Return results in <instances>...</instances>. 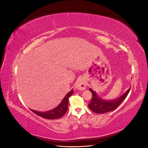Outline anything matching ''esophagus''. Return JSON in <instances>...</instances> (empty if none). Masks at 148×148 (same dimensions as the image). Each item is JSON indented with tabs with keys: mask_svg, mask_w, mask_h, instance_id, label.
I'll list each match as a JSON object with an SVG mask.
<instances>
[{
	"mask_svg": "<svg viewBox=\"0 0 148 148\" xmlns=\"http://www.w3.org/2000/svg\"><path fill=\"white\" fill-rule=\"evenodd\" d=\"M86 83L83 78H78L77 82L75 83V89H77V90L83 91L86 88Z\"/></svg>",
	"mask_w": 148,
	"mask_h": 148,
	"instance_id": "esophagus-1",
	"label": "esophagus"
}]
</instances>
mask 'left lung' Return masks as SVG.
Listing matches in <instances>:
<instances>
[{
    "label": "left lung",
    "mask_w": 148,
    "mask_h": 148,
    "mask_svg": "<svg viewBox=\"0 0 148 148\" xmlns=\"http://www.w3.org/2000/svg\"><path fill=\"white\" fill-rule=\"evenodd\" d=\"M130 88H130L123 95L118 97L117 99L110 101L102 99L100 97L97 96L96 92L95 91L89 88V91L91 92L92 96L91 101L88 104L89 108L95 113L100 114L113 111L115 109H117L126 98L130 90Z\"/></svg>",
    "instance_id": "obj_1"
}]
</instances>
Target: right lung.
Instances as JSON below:
<instances>
[{"mask_svg": "<svg viewBox=\"0 0 148 148\" xmlns=\"http://www.w3.org/2000/svg\"><path fill=\"white\" fill-rule=\"evenodd\" d=\"M73 92V90L71 89L69 93H67V95L65 96L60 104L51 110L44 112H38L32 109H31V110H32L34 114L40 116V117L46 119L53 120L59 119L66 112L67 109H68L69 99Z\"/></svg>", "mask_w": 148, "mask_h": 148, "instance_id": "obj_1", "label": "right lung"}]
</instances>
